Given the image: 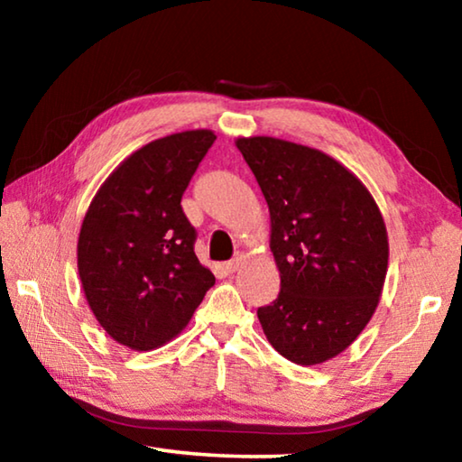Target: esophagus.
<instances>
[{
    "label": "esophagus",
    "instance_id": "obj_1",
    "mask_svg": "<svg viewBox=\"0 0 462 462\" xmlns=\"http://www.w3.org/2000/svg\"><path fill=\"white\" fill-rule=\"evenodd\" d=\"M242 263H245V256L238 254V256H234L232 261L224 263V269H226V273H236L242 267Z\"/></svg>",
    "mask_w": 462,
    "mask_h": 462
}]
</instances>
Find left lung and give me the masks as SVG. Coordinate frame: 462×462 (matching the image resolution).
I'll return each instance as SVG.
<instances>
[{
    "label": "left lung",
    "instance_id": "1",
    "mask_svg": "<svg viewBox=\"0 0 462 462\" xmlns=\"http://www.w3.org/2000/svg\"><path fill=\"white\" fill-rule=\"evenodd\" d=\"M267 199L281 291L256 316L295 365L340 355L369 324L387 275L379 206L355 173L316 148L271 136L236 140Z\"/></svg>",
    "mask_w": 462,
    "mask_h": 462
}]
</instances>
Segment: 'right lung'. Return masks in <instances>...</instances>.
I'll list each match as a JSON object with an SVG mask.
<instances>
[{
  "label": "right lung",
  "instance_id": "obj_1",
  "mask_svg": "<svg viewBox=\"0 0 462 462\" xmlns=\"http://www.w3.org/2000/svg\"><path fill=\"white\" fill-rule=\"evenodd\" d=\"M216 134L185 130L122 161L83 217L77 267L99 326L132 350H154L189 324L212 271L193 253L183 191Z\"/></svg>",
  "mask_w": 462,
  "mask_h": 462
}]
</instances>
